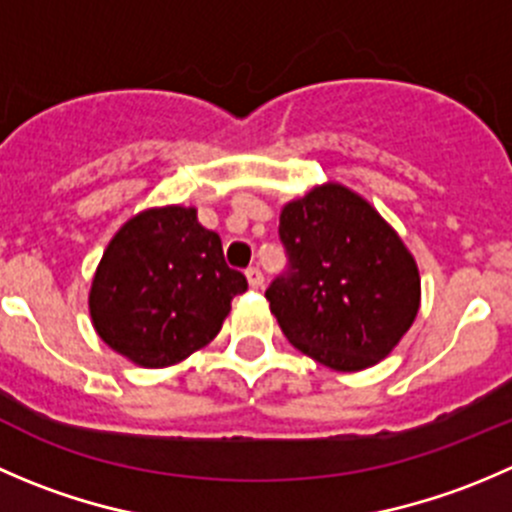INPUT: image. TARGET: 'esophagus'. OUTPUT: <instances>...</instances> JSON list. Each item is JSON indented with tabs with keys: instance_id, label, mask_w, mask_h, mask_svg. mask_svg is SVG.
Masks as SVG:
<instances>
[{
	"instance_id": "esophagus-1",
	"label": "esophagus",
	"mask_w": 512,
	"mask_h": 512,
	"mask_svg": "<svg viewBox=\"0 0 512 512\" xmlns=\"http://www.w3.org/2000/svg\"><path fill=\"white\" fill-rule=\"evenodd\" d=\"M247 282H250V287H262V282H265V275H262L260 267H247Z\"/></svg>"
}]
</instances>
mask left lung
<instances>
[{"label": "left lung", "instance_id": "left-lung-1", "mask_svg": "<svg viewBox=\"0 0 512 512\" xmlns=\"http://www.w3.org/2000/svg\"><path fill=\"white\" fill-rule=\"evenodd\" d=\"M287 275L267 287L287 340L320 365L357 372L398 347L420 310V272L398 232L340 182L280 212Z\"/></svg>", "mask_w": 512, "mask_h": 512}]
</instances>
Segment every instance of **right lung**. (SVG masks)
I'll list each match as a JSON object with an SVG mask.
<instances>
[{"mask_svg": "<svg viewBox=\"0 0 512 512\" xmlns=\"http://www.w3.org/2000/svg\"><path fill=\"white\" fill-rule=\"evenodd\" d=\"M247 290L217 232L195 207H150L109 240L89 287L97 335L140 367L182 362L215 340L232 297Z\"/></svg>", "mask_w": 512, "mask_h": 512, "instance_id": "right-lung-1", "label": "right lung"}]
</instances>
